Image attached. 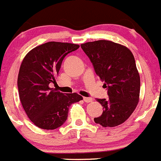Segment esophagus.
Masks as SVG:
<instances>
[{"instance_id": "esophagus-1", "label": "esophagus", "mask_w": 161, "mask_h": 161, "mask_svg": "<svg viewBox=\"0 0 161 161\" xmlns=\"http://www.w3.org/2000/svg\"><path fill=\"white\" fill-rule=\"evenodd\" d=\"M83 100L86 103H90V102L92 101V98L91 97H83Z\"/></svg>"}]
</instances>
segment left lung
Returning a JSON list of instances; mask_svg holds the SVG:
<instances>
[{"label": "left lung", "instance_id": "obj_1", "mask_svg": "<svg viewBox=\"0 0 161 161\" xmlns=\"http://www.w3.org/2000/svg\"><path fill=\"white\" fill-rule=\"evenodd\" d=\"M81 47L108 90V98L96 100L103 106V114L95 117V122L104 127L121 125L139 100L140 77L135 57L129 48L109 40L87 42Z\"/></svg>", "mask_w": 161, "mask_h": 161}]
</instances>
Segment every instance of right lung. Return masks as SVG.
<instances>
[{
    "label": "right lung",
    "instance_id": "right-lung-1",
    "mask_svg": "<svg viewBox=\"0 0 161 161\" xmlns=\"http://www.w3.org/2000/svg\"><path fill=\"white\" fill-rule=\"evenodd\" d=\"M79 44L47 42L31 50L22 61L18 77L22 105L29 119L36 126L54 130L62 125L69 108L82 100L77 93L64 94L51 88L56 82L62 61Z\"/></svg>",
    "mask_w": 161,
    "mask_h": 161
}]
</instances>
